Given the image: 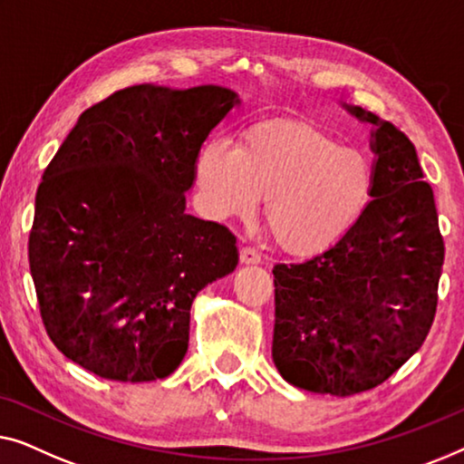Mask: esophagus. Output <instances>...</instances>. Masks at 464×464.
I'll list each match as a JSON object with an SVG mask.
<instances>
[{"label":"esophagus","instance_id":"34e87169","mask_svg":"<svg viewBox=\"0 0 464 464\" xmlns=\"http://www.w3.org/2000/svg\"><path fill=\"white\" fill-rule=\"evenodd\" d=\"M239 260L244 265H260L263 256H260L258 250H254V247L246 246V247H241V250H239Z\"/></svg>","mask_w":464,"mask_h":464}]
</instances>
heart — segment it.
<instances>
[{
    "instance_id": "b5f03b06",
    "label": "heart",
    "mask_w": 464,
    "mask_h": 464,
    "mask_svg": "<svg viewBox=\"0 0 464 464\" xmlns=\"http://www.w3.org/2000/svg\"><path fill=\"white\" fill-rule=\"evenodd\" d=\"M195 185L214 218L247 217L265 198L266 231L282 250L317 254L336 246L368 212L374 161L363 149L300 120H265L237 147L208 140L195 158Z\"/></svg>"
}]
</instances>
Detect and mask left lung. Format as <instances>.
Instances as JSON below:
<instances>
[{"label": "left lung", "mask_w": 464, "mask_h": 464, "mask_svg": "<svg viewBox=\"0 0 464 464\" xmlns=\"http://www.w3.org/2000/svg\"><path fill=\"white\" fill-rule=\"evenodd\" d=\"M341 107L372 126L374 199L336 246L273 266V362L298 389L344 397L387 381L425 343L443 239L408 136L357 104Z\"/></svg>", "instance_id": "obj_1"}]
</instances>
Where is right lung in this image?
Listing matches in <instances>:
<instances>
[{"instance_id":"right-lung-1","label":"right lung","mask_w":464,"mask_h":464,"mask_svg":"<svg viewBox=\"0 0 464 464\" xmlns=\"http://www.w3.org/2000/svg\"><path fill=\"white\" fill-rule=\"evenodd\" d=\"M239 104L214 83L123 88L83 111L45 168L29 265L71 362L120 382L180 365L195 296L239 260L227 227L187 214L198 151Z\"/></svg>"}]
</instances>
